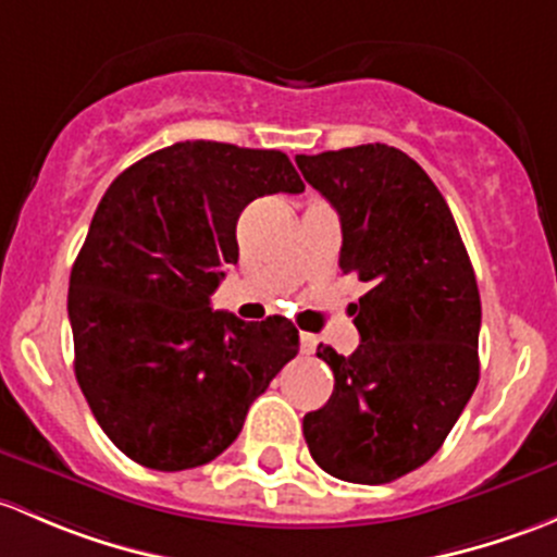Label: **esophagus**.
<instances>
[{"label": "esophagus", "mask_w": 557, "mask_h": 557, "mask_svg": "<svg viewBox=\"0 0 557 557\" xmlns=\"http://www.w3.org/2000/svg\"><path fill=\"white\" fill-rule=\"evenodd\" d=\"M317 346H319V337L311 335V332H302V335H300V354L311 357V354L317 351Z\"/></svg>", "instance_id": "1"}]
</instances>
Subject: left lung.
Masks as SVG:
<instances>
[{
	"label": "left lung",
	"instance_id": "1",
	"mask_svg": "<svg viewBox=\"0 0 557 557\" xmlns=\"http://www.w3.org/2000/svg\"><path fill=\"white\" fill-rule=\"evenodd\" d=\"M295 160L341 216L337 265L370 286L354 306L357 351L319 346L335 388L302 418V434L332 478L392 483L443 448L478 386V278L443 193L403 150Z\"/></svg>",
	"mask_w": 557,
	"mask_h": 557
}]
</instances>
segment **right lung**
Here are the masks:
<instances>
[{
  "mask_svg": "<svg viewBox=\"0 0 557 557\" xmlns=\"http://www.w3.org/2000/svg\"><path fill=\"white\" fill-rule=\"evenodd\" d=\"M278 150L176 141L109 185L69 276L74 375L96 421L136 463L180 472L238 437L300 335L284 317L211 311L236 222L260 195L302 193Z\"/></svg>",
  "mask_w": 557,
  "mask_h": 557,
  "instance_id": "obj_1",
  "label": "right lung"
}]
</instances>
